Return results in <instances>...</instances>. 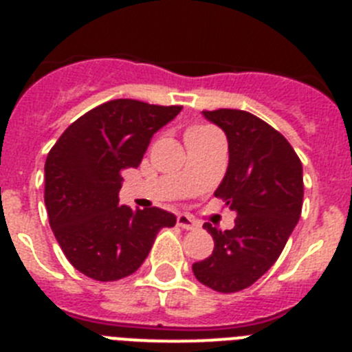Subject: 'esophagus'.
<instances>
[{"label": "esophagus", "instance_id": "obj_1", "mask_svg": "<svg viewBox=\"0 0 352 352\" xmlns=\"http://www.w3.org/2000/svg\"><path fill=\"white\" fill-rule=\"evenodd\" d=\"M176 222H178V226L182 227V229H186V231H192V229H195V227H199V223L195 222L194 219H192L190 214H178V219H176Z\"/></svg>", "mask_w": 352, "mask_h": 352}]
</instances>
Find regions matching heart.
Masks as SVG:
<instances>
[{
    "mask_svg": "<svg viewBox=\"0 0 352 352\" xmlns=\"http://www.w3.org/2000/svg\"><path fill=\"white\" fill-rule=\"evenodd\" d=\"M208 132H213V129L211 126H206V125H197V126H192V129H188V132H186L185 138H195V135H203V133H208Z\"/></svg>",
    "mask_w": 352,
    "mask_h": 352,
    "instance_id": "1",
    "label": "heart"
}]
</instances>
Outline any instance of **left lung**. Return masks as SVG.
<instances>
[{
    "label": "left lung",
    "instance_id": "obj_1",
    "mask_svg": "<svg viewBox=\"0 0 352 352\" xmlns=\"http://www.w3.org/2000/svg\"><path fill=\"white\" fill-rule=\"evenodd\" d=\"M226 132L229 166L214 197L238 213L234 227L213 236V254L192 264L201 284L217 292L250 287L284 250L303 206V167L287 139L247 111H203Z\"/></svg>",
    "mask_w": 352,
    "mask_h": 352
}]
</instances>
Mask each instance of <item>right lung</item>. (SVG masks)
Masks as SVG:
<instances>
[{
	"mask_svg": "<svg viewBox=\"0 0 352 352\" xmlns=\"http://www.w3.org/2000/svg\"><path fill=\"white\" fill-rule=\"evenodd\" d=\"M182 105L109 100L76 120L45 160V208L61 250L80 273L114 282L138 272L158 231L176 217L160 208L118 206L121 170L139 167L158 129Z\"/></svg>",
	"mask_w": 352,
	"mask_h": 352,
	"instance_id": "add662e5",
	"label": "right lung"
}]
</instances>
